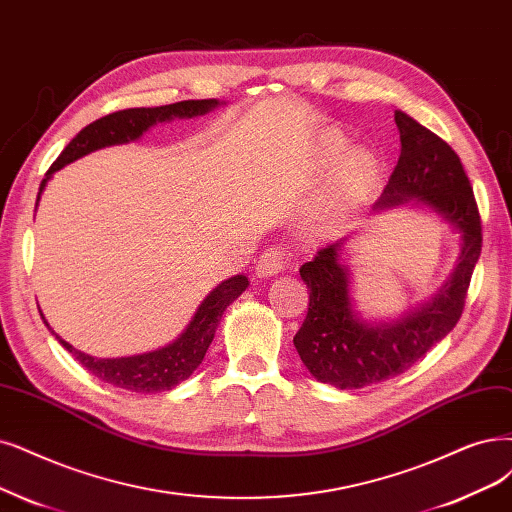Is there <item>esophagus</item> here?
Returning <instances> with one entry per match:
<instances>
[{"label":"esophagus","mask_w":512,"mask_h":512,"mask_svg":"<svg viewBox=\"0 0 512 512\" xmlns=\"http://www.w3.org/2000/svg\"><path fill=\"white\" fill-rule=\"evenodd\" d=\"M280 270H285V251H282V246H272V249L263 251L257 259L255 274L259 278H268L276 276Z\"/></svg>","instance_id":"1"}]
</instances>
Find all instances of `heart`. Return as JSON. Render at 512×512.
<instances>
[{
	"label": "heart",
	"mask_w": 512,
	"mask_h": 512,
	"mask_svg": "<svg viewBox=\"0 0 512 512\" xmlns=\"http://www.w3.org/2000/svg\"><path fill=\"white\" fill-rule=\"evenodd\" d=\"M348 143L344 137L327 135L318 145L316 162L323 170L333 168L337 162V175H335V196L339 200H356L365 196L377 177V164L371 154L363 149L348 151Z\"/></svg>",
	"instance_id": "b5f03b06"
}]
</instances>
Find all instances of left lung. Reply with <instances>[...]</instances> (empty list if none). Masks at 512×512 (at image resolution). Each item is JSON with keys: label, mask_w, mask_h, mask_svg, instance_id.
<instances>
[{"label": "left lung", "mask_w": 512, "mask_h": 512, "mask_svg": "<svg viewBox=\"0 0 512 512\" xmlns=\"http://www.w3.org/2000/svg\"><path fill=\"white\" fill-rule=\"evenodd\" d=\"M401 156L375 213L411 204L439 215L460 234V255L451 276L426 304L401 318L365 320L352 304V272L337 240L299 268L310 289V306L293 344L301 363L318 382L354 390L401 375L456 327L481 255V217L464 166L441 137L405 111H394Z\"/></svg>", "instance_id": "1"}]
</instances>
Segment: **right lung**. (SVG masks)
I'll return each instance as SVG.
<instances>
[{
  "label": "right lung",
  "mask_w": 512,
  "mask_h": 512,
  "mask_svg": "<svg viewBox=\"0 0 512 512\" xmlns=\"http://www.w3.org/2000/svg\"><path fill=\"white\" fill-rule=\"evenodd\" d=\"M219 105L223 103L217 99H202V101H181V103L162 105V107H135V109H122L116 113H109V116L88 124L69 141V145L61 151V156L56 158V162L50 166L46 177L42 179L40 192H37V202H40L44 187L52 179L56 170H61L63 166L75 162L82 156H88L90 151H97L109 145L137 141L158 122H173L175 118L204 116V113L217 109ZM37 202H35V208H37ZM246 287H249V278L244 274L223 280L221 285H217L204 297L196 314L192 316V320H189V325L183 329V333L175 339V342L145 354L120 356V358H97L82 350H75L61 335H56L52 331L42 310L40 314L48 331L59 339V344L71 356L78 358L82 367H86L94 377H99V380L111 386L147 394V392L173 390L198 369L208 346L213 342L225 308L230 306L234 299H238Z\"/></svg>",
  "instance_id": "1"
}]
</instances>
